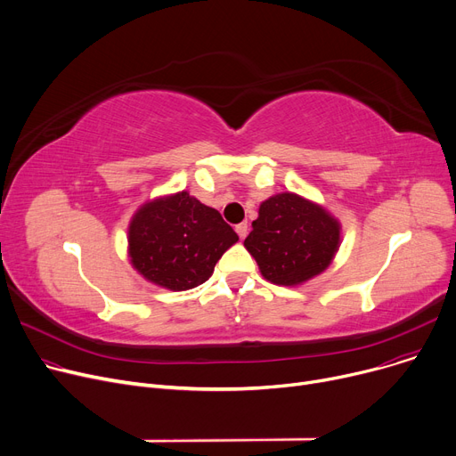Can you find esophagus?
Returning <instances> with one entry per match:
<instances>
[{
  "label": "esophagus",
  "instance_id": "34e87169",
  "mask_svg": "<svg viewBox=\"0 0 456 456\" xmlns=\"http://www.w3.org/2000/svg\"><path fill=\"white\" fill-rule=\"evenodd\" d=\"M235 232H237V235H239L240 239H245L247 233H248V224H247V223L237 224V226H235Z\"/></svg>",
  "mask_w": 456,
  "mask_h": 456
}]
</instances>
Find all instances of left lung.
I'll return each instance as SVG.
<instances>
[{"label":"left lung","mask_w":456,"mask_h":456,"mask_svg":"<svg viewBox=\"0 0 456 456\" xmlns=\"http://www.w3.org/2000/svg\"><path fill=\"white\" fill-rule=\"evenodd\" d=\"M342 243V226L324 206L292 191L259 204L245 239L261 276L274 285L298 287L322 274Z\"/></svg>","instance_id":"1"}]
</instances>
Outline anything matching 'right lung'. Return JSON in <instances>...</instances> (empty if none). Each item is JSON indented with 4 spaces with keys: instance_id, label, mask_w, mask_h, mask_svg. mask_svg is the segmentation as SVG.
Listing matches in <instances>:
<instances>
[{
    "instance_id": "obj_1",
    "label": "right lung",
    "mask_w": 456,
    "mask_h": 456,
    "mask_svg": "<svg viewBox=\"0 0 456 456\" xmlns=\"http://www.w3.org/2000/svg\"><path fill=\"white\" fill-rule=\"evenodd\" d=\"M132 269L169 290L199 287L239 237L217 209L185 190L142 204L128 223Z\"/></svg>"
}]
</instances>
